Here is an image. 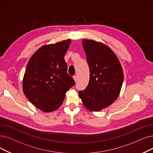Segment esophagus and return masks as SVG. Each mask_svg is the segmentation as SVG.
I'll return each mask as SVG.
<instances>
[{"label":"esophagus","instance_id":"34e87169","mask_svg":"<svg viewBox=\"0 0 153 153\" xmlns=\"http://www.w3.org/2000/svg\"><path fill=\"white\" fill-rule=\"evenodd\" d=\"M73 78H74L75 82H77V76H74V77H73Z\"/></svg>","mask_w":153,"mask_h":153}]
</instances>
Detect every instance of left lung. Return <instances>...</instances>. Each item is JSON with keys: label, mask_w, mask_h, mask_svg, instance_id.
<instances>
[{"label": "left lung", "mask_w": 153, "mask_h": 153, "mask_svg": "<svg viewBox=\"0 0 153 153\" xmlns=\"http://www.w3.org/2000/svg\"><path fill=\"white\" fill-rule=\"evenodd\" d=\"M89 67V81L79 96L86 109L100 111L112 104L120 93L124 74L116 54L107 45L92 40L82 41Z\"/></svg>", "instance_id": "left-lung-1"}]
</instances>
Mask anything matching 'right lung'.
Instances as JSON below:
<instances>
[{"label": "right lung", "mask_w": 153, "mask_h": 153, "mask_svg": "<svg viewBox=\"0 0 153 153\" xmlns=\"http://www.w3.org/2000/svg\"><path fill=\"white\" fill-rule=\"evenodd\" d=\"M71 41L45 45L30 58L23 78V91L30 102L44 112L58 109L65 93L75 84L64 60Z\"/></svg>", "instance_id": "1"}]
</instances>
